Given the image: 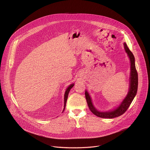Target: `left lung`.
Instances as JSON below:
<instances>
[{
    "mask_svg": "<svg viewBox=\"0 0 150 150\" xmlns=\"http://www.w3.org/2000/svg\"><path fill=\"white\" fill-rule=\"evenodd\" d=\"M124 48L125 52L128 55V57H129L131 62V75H130V84H129V91L126 97L120 103V104L117 107V108L114 110L108 111V112H101L98 111L93 104L92 100L90 96L89 95L87 91H85V98L87 100V102L88 105V108L91 112L95 115L96 116L102 117V118H109L112 119L123 115L129 108L131 105L132 101H133L134 97H135L137 90H138V73L135 67V57L132 53L128 48L126 42H124Z\"/></svg>",
    "mask_w": 150,
    "mask_h": 150,
    "instance_id": "left-lung-1",
    "label": "left lung"
}]
</instances>
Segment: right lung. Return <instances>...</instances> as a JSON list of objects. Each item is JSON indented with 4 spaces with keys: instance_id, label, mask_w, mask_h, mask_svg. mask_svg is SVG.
<instances>
[{
    "instance_id": "obj_1",
    "label": "right lung",
    "mask_w": 150,
    "mask_h": 150,
    "mask_svg": "<svg viewBox=\"0 0 150 150\" xmlns=\"http://www.w3.org/2000/svg\"><path fill=\"white\" fill-rule=\"evenodd\" d=\"M74 83H72L71 85H70L67 88L66 91H65V96H64V109H63V110L62 112H63L64 110H65V106H66V104H67V99H68V94H69V91L71 90V89L74 87Z\"/></svg>"
}]
</instances>
